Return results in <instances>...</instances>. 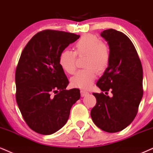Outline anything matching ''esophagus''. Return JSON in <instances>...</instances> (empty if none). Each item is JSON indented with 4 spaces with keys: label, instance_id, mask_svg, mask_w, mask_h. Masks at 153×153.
<instances>
[{
    "label": "esophagus",
    "instance_id": "1",
    "mask_svg": "<svg viewBox=\"0 0 153 153\" xmlns=\"http://www.w3.org/2000/svg\"><path fill=\"white\" fill-rule=\"evenodd\" d=\"M88 94H89V92H88L87 91H85V90L81 91V95H82V97L86 96V95H87Z\"/></svg>",
    "mask_w": 153,
    "mask_h": 153
}]
</instances>
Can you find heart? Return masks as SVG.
I'll return each mask as SVG.
<instances>
[{"mask_svg":"<svg viewBox=\"0 0 153 153\" xmlns=\"http://www.w3.org/2000/svg\"><path fill=\"white\" fill-rule=\"evenodd\" d=\"M75 51L64 50L59 55V64L64 71L72 74L76 70V54L86 56L84 66L85 69L79 70L71 79L74 87L87 89L91 87L97 72H102L109 65L110 53L108 47L101 39L92 34L82 36L74 46Z\"/></svg>","mask_w":153,"mask_h":153,"instance_id":"heart-1","label":"heart"}]
</instances>
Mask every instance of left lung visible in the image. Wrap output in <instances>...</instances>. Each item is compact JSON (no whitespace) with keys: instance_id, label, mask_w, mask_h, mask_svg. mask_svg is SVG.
I'll use <instances>...</instances> for the list:
<instances>
[{"instance_id":"left-lung-1","label":"left lung","mask_w":153,"mask_h":153,"mask_svg":"<svg viewBox=\"0 0 153 153\" xmlns=\"http://www.w3.org/2000/svg\"><path fill=\"white\" fill-rule=\"evenodd\" d=\"M109 45V65L97 85L103 92L93 93L96 105L91 117L95 125L107 132L124 130L133 121L143 95L141 62L130 39L112 28L101 32Z\"/></svg>"}]
</instances>
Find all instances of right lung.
I'll list each match as a JSON object with an SVG mask.
<instances>
[{
    "label": "right lung",
    "instance_id": "add662e5",
    "mask_svg": "<svg viewBox=\"0 0 153 153\" xmlns=\"http://www.w3.org/2000/svg\"><path fill=\"white\" fill-rule=\"evenodd\" d=\"M79 35L45 30L34 35L23 48L16 70V102L31 130L51 134L64 126L80 90H66L69 80L59 55Z\"/></svg>",
    "mask_w": 153,
    "mask_h": 153
}]
</instances>
